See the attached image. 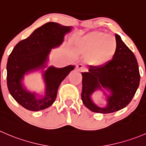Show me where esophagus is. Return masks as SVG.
Returning <instances> with one entry per match:
<instances>
[{
	"mask_svg": "<svg viewBox=\"0 0 146 146\" xmlns=\"http://www.w3.org/2000/svg\"><path fill=\"white\" fill-rule=\"evenodd\" d=\"M76 68H77L78 70L80 72L84 71V70H86V67H85L83 64H81V63H78V64L77 65V66H76Z\"/></svg>",
	"mask_w": 146,
	"mask_h": 146,
	"instance_id": "esophagus-1",
	"label": "esophagus"
}]
</instances>
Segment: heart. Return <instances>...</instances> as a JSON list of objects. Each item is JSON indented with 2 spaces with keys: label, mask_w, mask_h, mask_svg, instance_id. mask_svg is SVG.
Segmentation results:
<instances>
[{
  "label": "heart",
  "mask_w": 146,
  "mask_h": 146,
  "mask_svg": "<svg viewBox=\"0 0 146 146\" xmlns=\"http://www.w3.org/2000/svg\"><path fill=\"white\" fill-rule=\"evenodd\" d=\"M118 42L115 36L101 31H93L80 38L79 48L90 54L89 60L93 64L102 65L113 59L116 53Z\"/></svg>",
  "instance_id": "obj_1"
}]
</instances>
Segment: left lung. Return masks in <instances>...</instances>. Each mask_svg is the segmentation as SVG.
<instances>
[{"label": "left lung", "mask_w": 146, "mask_h": 146, "mask_svg": "<svg viewBox=\"0 0 146 146\" xmlns=\"http://www.w3.org/2000/svg\"><path fill=\"white\" fill-rule=\"evenodd\" d=\"M118 42L116 53L111 60L99 66H90L89 72L82 73L83 103L89 110L98 113H111L121 110L132 100L140 83L137 60L121 36L115 34ZM101 87L111 90L106 108L96 106L90 95Z\"/></svg>", "instance_id": "1"}]
</instances>
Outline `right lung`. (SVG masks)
Masks as SVG:
<instances>
[{
    "label": "right lung",
    "mask_w": 146,
    "mask_h": 146,
    "mask_svg": "<svg viewBox=\"0 0 146 146\" xmlns=\"http://www.w3.org/2000/svg\"><path fill=\"white\" fill-rule=\"evenodd\" d=\"M70 26L48 22L35 29L29 37L20 41L10 54L7 63V86L14 99L23 108L38 111L51 106L57 96L58 89L74 66L63 68L50 67L44 74L46 96L37 99L35 95L23 88L21 80L27 72L35 70L46 62L50 49L61 44Z\"/></svg>",
    "instance_id": "1"
}]
</instances>
